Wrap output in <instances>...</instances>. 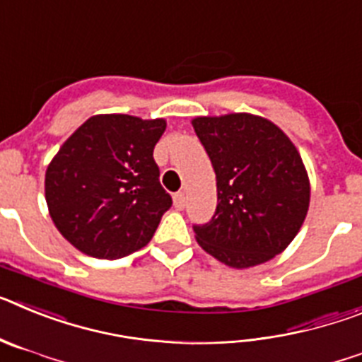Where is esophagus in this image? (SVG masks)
Here are the masks:
<instances>
[{
  "label": "esophagus",
  "mask_w": 362,
  "mask_h": 362,
  "mask_svg": "<svg viewBox=\"0 0 362 362\" xmlns=\"http://www.w3.org/2000/svg\"><path fill=\"white\" fill-rule=\"evenodd\" d=\"M185 203H187V196H185V192H177V194H174V206H175V209L183 210Z\"/></svg>",
  "instance_id": "obj_1"
}]
</instances>
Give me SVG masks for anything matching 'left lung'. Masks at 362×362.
<instances>
[{"mask_svg":"<svg viewBox=\"0 0 362 362\" xmlns=\"http://www.w3.org/2000/svg\"><path fill=\"white\" fill-rule=\"evenodd\" d=\"M212 161L217 206L194 225L204 252L232 268L267 263L299 232L310 183L299 152L281 129L252 114L192 121Z\"/></svg>","mask_w":362,"mask_h":362,"instance_id":"obj_1","label":"left lung"}]
</instances>
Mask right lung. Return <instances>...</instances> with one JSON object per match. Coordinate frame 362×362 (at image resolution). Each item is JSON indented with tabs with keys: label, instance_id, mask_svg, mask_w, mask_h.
Here are the masks:
<instances>
[{
	"label": "right lung",
	"instance_id": "add662e5",
	"mask_svg": "<svg viewBox=\"0 0 362 362\" xmlns=\"http://www.w3.org/2000/svg\"><path fill=\"white\" fill-rule=\"evenodd\" d=\"M165 129L163 119L94 116L56 153L45 197L56 228L83 254L119 259L152 239L172 206L153 161Z\"/></svg>",
	"mask_w": 362,
	"mask_h": 362
}]
</instances>
